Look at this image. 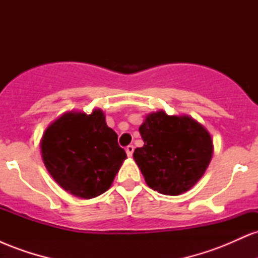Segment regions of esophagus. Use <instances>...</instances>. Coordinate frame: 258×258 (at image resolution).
Segmentation results:
<instances>
[{"label": "esophagus", "mask_w": 258, "mask_h": 258, "mask_svg": "<svg viewBox=\"0 0 258 258\" xmlns=\"http://www.w3.org/2000/svg\"><path fill=\"white\" fill-rule=\"evenodd\" d=\"M133 152H135V147H133V146H127V147H126V154H127V156H130V158H131Z\"/></svg>", "instance_id": "34e87169"}]
</instances>
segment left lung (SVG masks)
I'll return each instance as SVG.
<instances>
[{
    "mask_svg": "<svg viewBox=\"0 0 258 258\" xmlns=\"http://www.w3.org/2000/svg\"><path fill=\"white\" fill-rule=\"evenodd\" d=\"M144 146L133 159L147 184L165 195L189 190L205 173L214 144L203 125L189 116L167 115L160 110L148 114L139 127Z\"/></svg>",
    "mask_w": 258,
    "mask_h": 258,
    "instance_id": "left-lung-1",
    "label": "left lung"
}]
</instances>
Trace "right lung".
Instances as JSON below:
<instances>
[{
  "instance_id": "1",
  "label": "right lung",
  "mask_w": 258,
  "mask_h": 258,
  "mask_svg": "<svg viewBox=\"0 0 258 258\" xmlns=\"http://www.w3.org/2000/svg\"><path fill=\"white\" fill-rule=\"evenodd\" d=\"M47 171L68 193L92 199L110 188L127 158L104 112L69 111L47 127L41 141Z\"/></svg>"
}]
</instances>
